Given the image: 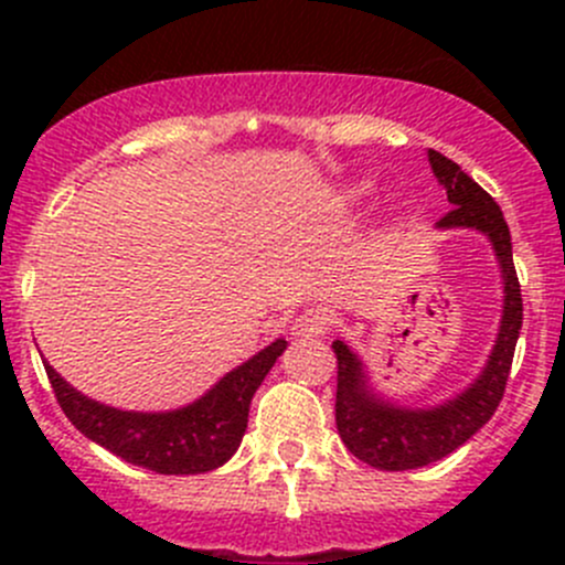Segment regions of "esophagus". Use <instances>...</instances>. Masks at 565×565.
<instances>
[{
  "label": "esophagus",
  "instance_id": "1",
  "mask_svg": "<svg viewBox=\"0 0 565 565\" xmlns=\"http://www.w3.org/2000/svg\"><path fill=\"white\" fill-rule=\"evenodd\" d=\"M328 324H330V319L324 311L309 309L292 322V335H322V333H328Z\"/></svg>",
  "mask_w": 565,
  "mask_h": 565
}]
</instances>
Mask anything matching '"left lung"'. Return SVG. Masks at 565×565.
Wrapping results in <instances>:
<instances>
[{
    "label": "left lung",
    "mask_w": 565,
    "mask_h": 565,
    "mask_svg": "<svg viewBox=\"0 0 565 565\" xmlns=\"http://www.w3.org/2000/svg\"><path fill=\"white\" fill-rule=\"evenodd\" d=\"M431 172L446 188L451 213L440 218V230H476L489 237L503 273V319L487 366L470 388L426 409L396 407L369 391L363 363L344 341H333L335 363V429L341 440L366 465L377 470H415L448 457L465 446L494 415L509 383L516 339L522 330V289L511 254V232L492 196L467 177L451 158L429 150Z\"/></svg>",
    "instance_id": "8db88e82"
}]
</instances>
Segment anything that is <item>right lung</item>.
<instances>
[{"mask_svg":"<svg viewBox=\"0 0 565 565\" xmlns=\"http://www.w3.org/2000/svg\"><path fill=\"white\" fill-rule=\"evenodd\" d=\"M284 350L287 341L276 339L221 377L202 398L169 413L106 407L65 383L45 361L43 366L62 413L84 437L161 476H196L215 470L237 451L246 435L250 398Z\"/></svg>","mask_w":565,"mask_h":565,"instance_id":"1","label":"right lung"}]
</instances>
